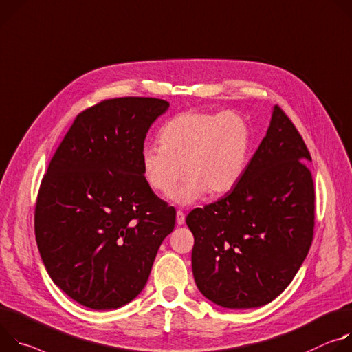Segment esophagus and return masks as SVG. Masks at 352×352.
<instances>
[{"label":"esophagus","instance_id":"1","mask_svg":"<svg viewBox=\"0 0 352 352\" xmlns=\"http://www.w3.org/2000/svg\"><path fill=\"white\" fill-rule=\"evenodd\" d=\"M176 222H177V225H183L184 223V214L180 210L176 212Z\"/></svg>","mask_w":352,"mask_h":352}]
</instances>
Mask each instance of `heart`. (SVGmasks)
<instances>
[{"mask_svg": "<svg viewBox=\"0 0 352 352\" xmlns=\"http://www.w3.org/2000/svg\"><path fill=\"white\" fill-rule=\"evenodd\" d=\"M158 140L160 145L149 144L141 151L144 179L153 191L168 194L184 175L172 200L187 206L206 192L222 196L241 182L252 149V129L235 111H183L161 127Z\"/></svg>", "mask_w": 352, "mask_h": 352, "instance_id": "b5f03b06", "label": "heart"}]
</instances>
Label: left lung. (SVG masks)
<instances>
[{
	"label": "left lung",
	"mask_w": 352,
	"mask_h": 352,
	"mask_svg": "<svg viewBox=\"0 0 352 352\" xmlns=\"http://www.w3.org/2000/svg\"><path fill=\"white\" fill-rule=\"evenodd\" d=\"M307 146L274 106L265 137L225 197L194 208V281L211 302L250 309L276 299L307 256L315 228V186Z\"/></svg>",
	"instance_id": "1"
}]
</instances>
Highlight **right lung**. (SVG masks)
I'll list each match as a JSON object with an SVG mask.
<instances>
[{"label":"right lung","instance_id":"1","mask_svg":"<svg viewBox=\"0 0 352 352\" xmlns=\"http://www.w3.org/2000/svg\"><path fill=\"white\" fill-rule=\"evenodd\" d=\"M169 103L102 100L75 117L37 192L34 235L53 283L96 310L131 302L175 228L176 210L144 179L141 151Z\"/></svg>","mask_w":352,"mask_h":352}]
</instances>
